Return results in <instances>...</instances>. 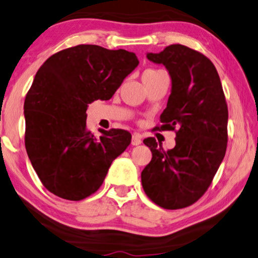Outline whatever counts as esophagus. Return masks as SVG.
<instances>
[{
	"mask_svg": "<svg viewBox=\"0 0 258 258\" xmlns=\"http://www.w3.org/2000/svg\"><path fill=\"white\" fill-rule=\"evenodd\" d=\"M132 145H139L142 144V137L139 135H133L132 136V140H131Z\"/></svg>",
	"mask_w": 258,
	"mask_h": 258,
	"instance_id": "34e87169",
	"label": "esophagus"
}]
</instances>
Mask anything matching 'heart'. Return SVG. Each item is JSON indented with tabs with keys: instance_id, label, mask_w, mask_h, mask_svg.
Returning a JSON list of instances; mask_svg holds the SVG:
<instances>
[{
	"instance_id": "b5f03b06",
	"label": "heart",
	"mask_w": 258,
	"mask_h": 258,
	"mask_svg": "<svg viewBox=\"0 0 258 258\" xmlns=\"http://www.w3.org/2000/svg\"><path fill=\"white\" fill-rule=\"evenodd\" d=\"M158 70H146L144 74H143V76H146V75H150V74H153V73H157Z\"/></svg>"
}]
</instances>
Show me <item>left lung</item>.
Masks as SVG:
<instances>
[{
  "mask_svg": "<svg viewBox=\"0 0 258 258\" xmlns=\"http://www.w3.org/2000/svg\"><path fill=\"white\" fill-rule=\"evenodd\" d=\"M146 57L170 75L171 93L157 128L175 131L176 145L164 151L155 138L144 139L152 159L142 171V184L156 205L178 210L197 202L219 169L229 110L216 67L200 52L175 44Z\"/></svg>",
  "mask_w": 258,
  "mask_h": 258,
  "instance_id": "left-lung-1",
  "label": "left lung"
}]
</instances>
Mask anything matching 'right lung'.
I'll list each match as a JSON object with an SVG mask.
<instances>
[{
    "label": "right lung",
    "mask_w": 258,
    "mask_h": 258,
    "mask_svg": "<svg viewBox=\"0 0 258 258\" xmlns=\"http://www.w3.org/2000/svg\"><path fill=\"white\" fill-rule=\"evenodd\" d=\"M136 53L77 45L57 52L41 65L25 99V145L44 187L78 201L103 183L112 162L131 143L123 130H87V108L109 100L138 67Z\"/></svg>",
    "instance_id": "add662e5"
}]
</instances>
